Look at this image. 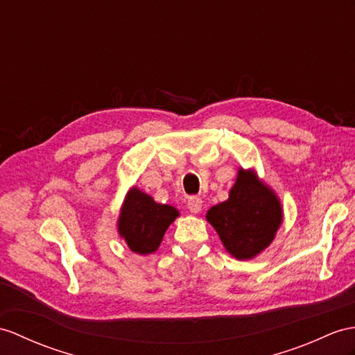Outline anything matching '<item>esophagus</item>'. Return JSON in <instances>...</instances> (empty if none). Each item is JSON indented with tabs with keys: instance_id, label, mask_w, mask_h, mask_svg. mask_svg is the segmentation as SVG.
<instances>
[{
	"instance_id": "1",
	"label": "esophagus",
	"mask_w": 355,
	"mask_h": 355,
	"mask_svg": "<svg viewBox=\"0 0 355 355\" xmlns=\"http://www.w3.org/2000/svg\"><path fill=\"white\" fill-rule=\"evenodd\" d=\"M202 205H203V202H202L200 197H189L188 209L191 214H198L202 211Z\"/></svg>"
}]
</instances>
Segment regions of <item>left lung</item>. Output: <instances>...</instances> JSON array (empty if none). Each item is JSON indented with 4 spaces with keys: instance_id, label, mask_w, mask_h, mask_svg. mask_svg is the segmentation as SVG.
Listing matches in <instances>:
<instances>
[{
    "instance_id": "8db88e82",
    "label": "left lung",
    "mask_w": 355,
    "mask_h": 355,
    "mask_svg": "<svg viewBox=\"0 0 355 355\" xmlns=\"http://www.w3.org/2000/svg\"><path fill=\"white\" fill-rule=\"evenodd\" d=\"M206 220L230 256L248 261L271 245L283 223V206L253 168L239 167L229 198L212 206Z\"/></svg>"
}]
</instances>
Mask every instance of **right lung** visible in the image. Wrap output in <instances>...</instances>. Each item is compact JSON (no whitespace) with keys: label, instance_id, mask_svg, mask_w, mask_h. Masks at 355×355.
Wrapping results in <instances>:
<instances>
[{"label":"right lung","instance_id":"obj_1","mask_svg":"<svg viewBox=\"0 0 355 355\" xmlns=\"http://www.w3.org/2000/svg\"><path fill=\"white\" fill-rule=\"evenodd\" d=\"M178 217L175 206L157 203L152 196L132 187L120 207L117 232L132 253L146 256L157 252L164 233Z\"/></svg>","mask_w":355,"mask_h":355}]
</instances>
